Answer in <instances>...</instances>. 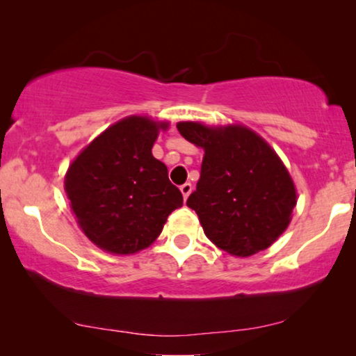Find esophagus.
<instances>
[{
	"instance_id": "esophagus-1",
	"label": "esophagus",
	"mask_w": 356,
	"mask_h": 356,
	"mask_svg": "<svg viewBox=\"0 0 356 356\" xmlns=\"http://www.w3.org/2000/svg\"><path fill=\"white\" fill-rule=\"evenodd\" d=\"M179 189H181L183 197L188 199V196H189V194H191V191H193V184H191V183H184V184H181V186H179Z\"/></svg>"
}]
</instances>
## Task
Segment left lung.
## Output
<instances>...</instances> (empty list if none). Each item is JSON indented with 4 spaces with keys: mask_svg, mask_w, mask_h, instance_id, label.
<instances>
[{
    "mask_svg": "<svg viewBox=\"0 0 356 356\" xmlns=\"http://www.w3.org/2000/svg\"><path fill=\"white\" fill-rule=\"evenodd\" d=\"M179 134L204 149L201 177L188 207L204 233L233 256L266 250L289 227L296 193L289 172L254 131L178 123Z\"/></svg>",
    "mask_w": 356,
    "mask_h": 356,
    "instance_id": "8db88e82",
    "label": "left lung"
}]
</instances>
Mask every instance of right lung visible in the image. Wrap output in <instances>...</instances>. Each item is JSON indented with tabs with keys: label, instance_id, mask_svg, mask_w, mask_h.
<instances>
[{
	"label": "right lung",
	"instance_id": "add662e5",
	"mask_svg": "<svg viewBox=\"0 0 356 356\" xmlns=\"http://www.w3.org/2000/svg\"><path fill=\"white\" fill-rule=\"evenodd\" d=\"M167 124L129 116L105 129L82 150L66 173L72 212L90 241L115 254H133L162 232L183 194L152 155Z\"/></svg>",
	"mask_w": 356,
	"mask_h": 356
}]
</instances>
